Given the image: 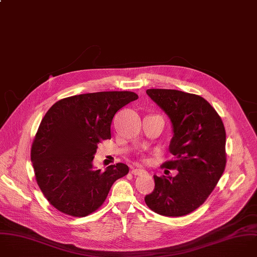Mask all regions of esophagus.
<instances>
[{
  "instance_id": "1",
  "label": "esophagus",
  "mask_w": 257,
  "mask_h": 257,
  "mask_svg": "<svg viewBox=\"0 0 257 257\" xmlns=\"http://www.w3.org/2000/svg\"><path fill=\"white\" fill-rule=\"evenodd\" d=\"M146 172H145L144 169H140V168H134V169H132V172H131V174L134 175V176H141V175H143Z\"/></svg>"
}]
</instances>
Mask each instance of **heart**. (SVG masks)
<instances>
[{"label":"heart","instance_id":"heart-1","mask_svg":"<svg viewBox=\"0 0 257 257\" xmlns=\"http://www.w3.org/2000/svg\"><path fill=\"white\" fill-rule=\"evenodd\" d=\"M143 161H144V162H146V161H147V160H146V159H144V160H143Z\"/></svg>","mask_w":257,"mask_h":257}]
</instances>
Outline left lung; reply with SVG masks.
I'll list each match as a JSON object with an SVG mask.
<instances>
[{"instance_id": "obj_1", "label": "left lung", "mask_w": 257, "mask_h": 257, "mask_svg": "<svg viewBox=\"0 0 257 257\" xmlns=\"http://www.w3.org/2000/svg\"><path fill=\"white\" fill-rule=\"evenodd\" d=\"M146 93L173 123L169 151L174 159L161 167L178 169V174L153 176L154 191L144 200L159 215L185 216L205 203L224 173L225 127L216 110L201 96L165 89H149Z\"/></svg>"}]
</instances>
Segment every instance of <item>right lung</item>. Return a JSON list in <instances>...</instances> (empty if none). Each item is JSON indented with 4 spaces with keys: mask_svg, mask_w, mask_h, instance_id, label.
Wrapping results in <instances>:
<instances>
[{
    "mask_svg": "<svg viewBox=\"0 0 257 257\" xmlns=\"http://www.w3.org/2000/svg\"><path fill=\"white\" fill-rule=\"evenodd\" d=\"M138 99L133 92H99L64 98L43 117L31 146L35 179L56 210L85 217L105 202L113 184L129 173L124 163L93 168L98 144L111 139L115 114Z\"/></svg>",
    "mask_w": 257,
    "mask_h": 257,
    "instance_id": "right-lung-1",
    "label": "right lung"
}]
</instances>
